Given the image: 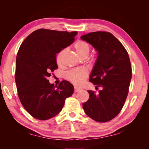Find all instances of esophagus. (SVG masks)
<instances>
[{"label": "esophagus", "mask_w": 149, "mask_h": 149, "mask_svg": "<svg viewBox=\"0 0 149 149\" xmlns=\"http://www.w3.org/2000/svg\"><path fill=\"white\" fill-rule=\"evenodd\" d=\"M81 89L78 88H77V87H74V92H75V93L79 92V91H81Z\"/></svg>", "instance_id": "obj_1"}]
</instances>
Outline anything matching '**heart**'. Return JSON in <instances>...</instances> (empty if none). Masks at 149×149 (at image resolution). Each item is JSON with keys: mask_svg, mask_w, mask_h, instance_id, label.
<instances>
[{"mask_svg": "<svg viewBox=\"0 0 149 149\" xmlns=\"http://www.w3.org/2000/svg\"><path fill=\"white\" fill-rule=\"evenodd\" d=\"M75 52L81 58H86L90 52V47L88 43L83 40H78L73 45ZM66 53V49H63L57 54L56 57V62L58 65H61L63 59ZM88 71L83 68L75 69L71 70L66 73V78L69 80L74 85L79 86L84 81L85 79L88 77Z\"/></svg>", "mask_w": 149, "mask_h": 149, "instance_id": "obj_1", "label": "heart"}]
</instances>
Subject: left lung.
I'll use <instances>...</instances> for the list:
<instances>
[{
  "label": "left lung",
  "mask_w": 149,
  "mask_h": 149,
  "mask_svg": "<svg viewBox=\"0 0 149 149\" xmlns=\"http://www.w3.org/2000/svg\"><path fill=\"white\" fill-rule=\"evenodd\" d=\"M81 38L97 52L89 81L102 88L98 94L88 91L89 98L83 104V109L92 119L105 123L119 114L127 98L132 78L129 56L123 44L109 32L95 31Z\"/></svg>",
  "instance_id": "1"
}]
</instances>
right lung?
Here are the masks:
<instances>
[{
    "label": "right lung",
    "instance_id": "right-lung-1",
    "mask_svg": "<svg viewBox=\"0 0 149 149\" xmlns=\"http://www.w3.org/2000/svg\"><path fill=\"white\" fill-rule=\"evenodd\" d=\"M77 33L41 29L33 31L21 44L15 79L22 104L34 118H53L73 94L74 87L69 81L64 80L55 86L47 78L58 68L56 53L73 43Z\"/></svg>",
    "mask_w": 149,
    "mask_h": 149
}]
</instances>
